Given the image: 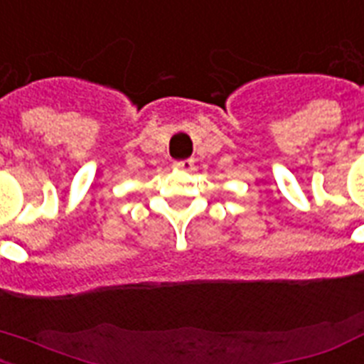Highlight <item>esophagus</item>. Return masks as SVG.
Masks as SVG:
<instances>
[{
  "label": "esophagus",
  "mask_w": 364,
  "mask_h": 364,
  "mask_svg": "<svg viewBox=\"0 0 364 364\" xmlns=\"http://www.w3.org/2000/svg\"><path fill=\"white\" fill-rule=\"evenodd\" d=\"M192 166H194V161H192V159H185V161H176V162H173V168H177V170H183V172H187V170H191Z\"/></svg>",
  "instance_id": "34e87169"
}]
</instances>
